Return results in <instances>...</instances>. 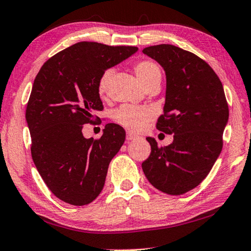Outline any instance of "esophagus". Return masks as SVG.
Returning a JSON list of instances; mask_svg holds the SVG:
<instances>
[{
    "label": "esophagus",
    "mask_w": 251,
    "mask_h": 251,
    "mask_svg": "<svg viewBox=\"0 0 251 251\" xmlns=\"http://www.w3.org/2000/svg\"><path fill=\"white\" fill-rule=\"evenodd\" d=\"M140 136H137V135H135L133 133H127L126 135V140L127 141H134V140H137V138Z\"/></svg>",
    "instance_id": "obj_1"
}]
</instances>
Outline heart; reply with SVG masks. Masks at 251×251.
Here are the masks:
<instances>
[{"label":"heart","mask_w":251,"mask_h":251,"mask_svg":"<svg viewBox=\"0 0 251 251\" xmlns=\"http://www.w3.org/2000/svg\"><path fill=\"white\" fill-rule=\"evenodd\" d=\"M134 70L141 82L145 86V88L153 83L161 82L162 71L160 67L152 60L137 61L134 66ZM113 73V69H107L99 78L98 93L100 96H105L107 93ZM152 117L153 114L150 109L130 105L122 106L114 113V121L132 132H141L144 129Z\"/></svg>","instance_id":"b5f03b06"}]
</instances>
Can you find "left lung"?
Masks as SVG:
<instances>
[{"mask_svg": "<svg viewBox=\"0 0 251 251\" xmlns=\"http://www.w3.org/2000/svg\"><path fill=\"white\" fill-rule=\"evenodd\" d=\"M143 52L165 71L164 114L156 128L173 134V143L158 147L146 137L151 154L142 169L154 188L180 196L204 180L220 155L228 102L220 79L203 59L172 45L147 47Z\"/></svg>", "mask_w": 251, "mask_h": 251, "instance_id": "obj_1", "label": "left lung"}]
</instances>
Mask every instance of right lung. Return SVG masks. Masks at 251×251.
<instances>
[{"mask_svg":"<svg viewBox=\"0 0 251 251\" xmlns=\"http://www.w3.org/2000/svg\"><path fill=\"white\" fill-rule=\"evenodd\" d=\"M137 51L98 42L75 43L47 60L34 79L25 118L31 155L49 190L66 203L85 205L104 188L108 165L125 142V130L107 124L98 140L82 127L104 109L98 81L106 69Z\"/></svg>","mask_w":251,"mask_h":251,"instance_id":"obj_1","label":"right lung"}]
</instances>
